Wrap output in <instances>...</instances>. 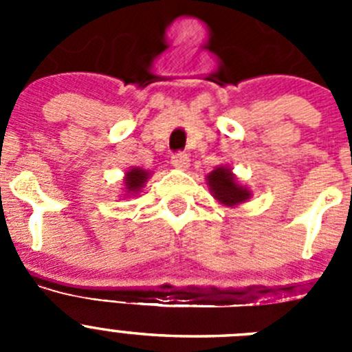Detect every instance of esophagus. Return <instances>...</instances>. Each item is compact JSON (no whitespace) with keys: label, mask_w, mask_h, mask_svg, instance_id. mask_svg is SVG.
<instances>
[{"label":"esophagus","mask_w":352,"mask_h":352,"mask_svg":"<svg viewBox=\"0 0 352 352\" xmlns=\"http://www.w3.org/2000/svg\"><path fill=\"white\" fill-rule=\"evenodd\" d=\"M170 164H173L176 169L186 170L188 169V166H190V158H188V155L185 153H174L173 158H170Z\"/></svg>","instance_id":"34e87169"}]
</instances>
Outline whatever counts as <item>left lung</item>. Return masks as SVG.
<instances>
[{"label":"left lung","mask_w":352,"mask_h":352,"mask_svg":"<svg viewBox=\"0 0 352 352\" xmlns=\"http://www.w3.org/2000/svg\"><path fill=\"white\" fill-rule=\"evenodd\" d=\"M208 186L213 197L223 206H238L250 199V190L241 186L229 167H217L206 176Z\"/></svg>","instance_id":"left-lung-1"}]
</instances>
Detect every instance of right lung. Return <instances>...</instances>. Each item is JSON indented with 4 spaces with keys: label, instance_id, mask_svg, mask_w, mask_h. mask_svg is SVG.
I'll return each mask as SVG.
<instances>
[{
    "label": "right lung",
    "instance_id": "right-lung-1",
    "mask_svg": "<svg viewBox=\"0 0 352 352\" xmlns=\"http://www.w3.org/2000/svg\"><path fill=\"white\" fill-rule=\"evenodd\" d=\"M149 178V173L146 169H141V167H132L130 170H126L125 174V195H135L141 192L142 186L146 185Z\"/></svg>",
    "mask_w": 352,
    "mask_h": 352
}]
</instances>
